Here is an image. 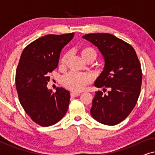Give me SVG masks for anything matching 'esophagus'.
<instances>
[{"label":"esophagus","instance_id":"obj_1","mask_svg":"<svg viewBox=\"0 0 155 155\" xmlns=\"http://www.w3.org/2000/svg\"><path fill=\"white\" fill-rule=\"evenodd\" d=\"M80 95V93H77V92H72L71 93V96L72 97H78Z\"/></svg>","mask_w":155,"mask_h":155}]
</instances>
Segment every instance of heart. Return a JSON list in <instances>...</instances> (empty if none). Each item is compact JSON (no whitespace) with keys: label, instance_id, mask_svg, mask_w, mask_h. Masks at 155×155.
Listing matches in <instances>:
<instances>
[{"label":"heart","instance_id":"1","mask_svg":"<svg viewBox=\"0 0 155 155\" xmlns=\"http://www.w3.org/2000/svg\"><path fill=\"white\" fill-rule=\"evenodd\" d=\"M80 54L84 60L88 58H96L97 56V51L94 48L87 46L82 48L80 51ZM69 54L66 53L62 56L60 60V64L63 65L68 58ZM90 77L87 74L78 73V72H70L66 75H63L61 78V83L68 90L78 92L83 90L84 87L90 83Z\"/></svg>","mask_w":155,"mask_h":155}]
</instances>
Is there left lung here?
<instances>
[{
    "mask_svg": "<svg viewBox=\"0 0 155 155\" xmlns=\"http://www.w3.org/2000/svg\"><path fill=\"white\" fill-rule=\"evenodd\" d=\"M82 38L97 46L104 58V68L94 86L109 90L107 94L96 92L90 113L101 124L117 125L131 113L140 94L143 75L136 52L111 34H87Z\"/></svg>",
    "mask_w": 155,
    "mask_h": 155,
    "instance_id": "1",
    "label": "left lung"
}]
</instances>
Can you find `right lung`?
Here are the masks:
<instances>
[{
	"instance_id": "add662e5",
	"label": "right lung",
	"mask_w": 155,
	"mask_h": 155,
	"mask_svg": "<svg viewBox=\"0 0 155 155\" xmlns=\"http://www.w3.org/2000/svg\"><path fill=\"white\" fill-rule=\"evenodd\" d=\"M74 35L44 36L28 44L21 54L15 75L19 101L31 119L41 126L56 124L68 108V91L57 87L52 92L46 85L48 74L58 67L61 50Z\"/></svg>"
}]
</instances>
